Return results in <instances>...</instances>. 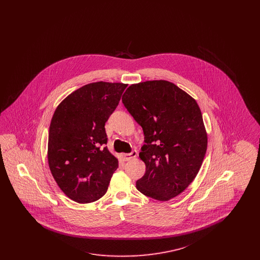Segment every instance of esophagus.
Instances as JSON below:
<instances>
[{"label":"esophagus","instance_id":"esophagus-1","mask_svg":"<svg viewBox=\"0 0 260 260\" xmlns=\"http://www.w3.org/2000/svg\"><path fill=\"white\" fill-rule=\"evenodd\" d=\"M136 155H137V152H136V150H134L132 153H129V154H121V158H122V160L124 161H131V160H133V159H135L136 157Z\"/></svg>","mask_w":260,"mask_h":260}]
</instances>
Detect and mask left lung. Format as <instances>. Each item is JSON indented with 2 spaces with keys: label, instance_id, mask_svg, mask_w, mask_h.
Wrapping results in <instances>:
<instances>
[{
  "label": "left lung",
  "instance_id": "obj_1",
  "mask_svg": "<svg viewBox=\"0 0 260 260\" xmlns=\"http://www.w3.org/2000/svg\"><path fill=\"white\" fill-rule=\"evenodd\" d=\"M122 101L144 133L139 158L146 171L136 181L137 190L158 201L178 196L197 176L207 152L198 103L165 80L134 84Z\"/></svg>",
  "mask_w": 260,
  "mask_h": 260
}]
</instances>
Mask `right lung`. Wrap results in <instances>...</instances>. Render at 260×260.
Wrapping results in <instances>:
<instances>
[{
    "mask_svg": "<svg viewBox=\"0 0 260 260\" xmlns=\"http://www.w3.org/2000/svg\"><path fill=\"white\" fill-rule=\"evenodd\" d=\"M127 87L96 82L63 99L50 122L48 161L57 185L80 204L104 196L118 159L108 148L105 123Z\"/></svg>",
    "mask_w": 260,
    "mask_h": 260,
    "instance_id": "right-lung-1",
    "label": "right lung"
}]
</instances>
